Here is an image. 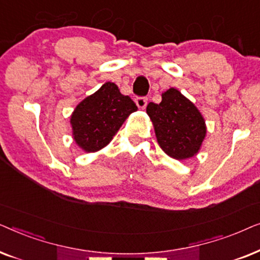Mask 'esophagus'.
<instances>
[{
    "mask_svg": "<svg viewBox=\"0 0 260 260\" xmlns=\"http://www.w3.org/2000/svg\"><path fill=\"white\" fill-rule=\"evenodd\" d=\"M136 104L140 109H145V106L148 104V98L147 97H136Z\"/></svg>",
    "mask_w": 260,
    "mask_h": 260,
    "instance_id": "esophagus-1",
    "label": "esophagus"
}]
</instances>
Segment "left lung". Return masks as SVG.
Returning a JSON list of instances; mask_svg holds the SVG:
<instances>
[{
    "instance_id": "obj_1",
    "label": "left lung",
    "mask_w": 260,
    "mask_h": 260,
    "mask_svg": "<svg viewBox=\"0 0 260 260\" xmlns=\"http://www.w3.org/2000/svg\"><path fill=\"white\" fill-rule=\"evenodd\" d=\"M147 113L154 123L159 147L167 155L184 159L199 151L206 136L205 120L180 91L169 88L159 104L149 103Z\"/></svg>"
}]
</instances>
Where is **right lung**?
Returning a JSON list of instances; mask_svg holds the SVG:
<instances>
[{
    "instance_id": "1",
    "label": "right lung",
    "mask_w": 260,
    "mask_h": 260,
    "mask_svg": "<svg viewBox=\"0 0 260 260\" xmlns=\"http://www.w3.org/2000/svg\"><path fill=\"white\" fill-rule=\"evenodd\" d=\"M137 106L113 83H105L77 106L71 117L73 137L85 151H97L110 143L126 117Z\"/></svg>"
}]
</instances>
